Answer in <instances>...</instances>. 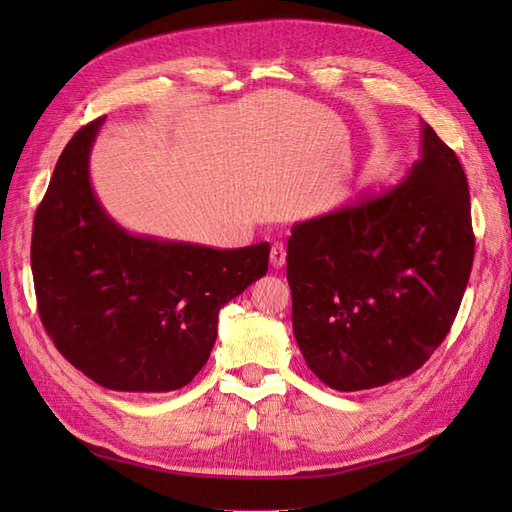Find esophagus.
Here are the masks:
<instances>
[{
  "mask_svg": "<svg viewBox=\"0 0 512 512\" xmlns=\"http://www.w3.org/2000/svg\"><path fill=\"white\" fill-rule=\"evenodd\" d=\"M271 265L275 269H280L286 265V247L284 243H273L271 247Z\"/></svg>",
  "mask_w": 512,
  "mask_h": 512,
  "instance_id": "34e87169",
  "label": "esophagus"
}]
</instances>
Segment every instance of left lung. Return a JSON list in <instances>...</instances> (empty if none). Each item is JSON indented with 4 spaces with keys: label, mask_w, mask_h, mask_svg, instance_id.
<instances>
[{
    "label": "left lung",
    "mask_w": 512,
    "mask_h": 512,
    "mask_svg": "<svg viewBox=\"0 0 512 512\" xmlns=\"http://www.w3.org/2000/svg\"><path fill=\"white\" fill-rule=\"evenodd\" d=\"M472 260L466 173L423 123L404 179L292 226L286 277L307 367L342 393L414 374L451 331Z\"/></svg>",
    "instance_id": "left-lung-1"
}]
</instances>
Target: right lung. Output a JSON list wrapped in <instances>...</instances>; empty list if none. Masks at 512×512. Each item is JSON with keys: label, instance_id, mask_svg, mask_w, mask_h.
<instances>
[{"label": "right lung", "instance_id": "1", "mask_svg": "<svg viewBox=\"0 0 512 512\" xmlns=\"http://www.w3.org/2000/svg\"><path fill=\"white\" fill-rule=\"evenodd\" d=\"M102 123L70 138L36 211L38 312L57 350L104 389L177 391L207 363L220 309L267 273L271 247L215 250L119 226L89 177Z\"/></svg>", "mask_w": 512, "mask_h": 512}]
</instances>
